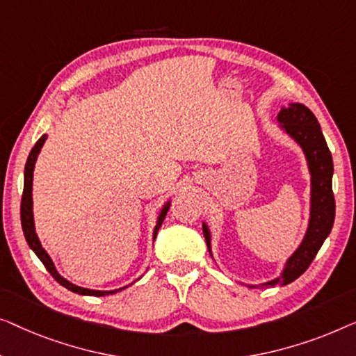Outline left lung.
Returning <instances> with one entry per match:
<instances>
[{
    "label": "left lung",
    "instance_id": "1",
    "mask_svg": "<svg viewBox=\"0 0 356 356\" xmlns=\"http://www.w3.org/2000/svg\"><path fill=\"white\" fill-rule=\"evenodd\" d=\"M277 121L282 129L297 140L300 147L307 154L309 172H312V218L302 245L297 252L289 258L282 276L261 284L259 287H276L293 282L307 271L309 264L316 257L319 248L324 243L330 229L334 226L335 218V200L332 192V154H330L326 138L321 132L318 119L307 106L300 103H292L287 109H280ZM203 234L209 248V232L203 224Z\"/></svg>",
    "mask_w": 356,
    "mask_h": 356
}]
</instances>
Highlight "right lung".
Masks as SVG:
<instances>
[{
	"mask_svg": "<svg viewBox=\"0 0 356 356\" xmlns=\"http://www.w3.org/2000/svg\"><path fill=\"white\" fill-rule=\"evenodd\" d=\"M44 140H47V135H42V137L38 138V142L35 143V147L32 148V152H30L29 158H27L26 171H24V192H22V200H21V222H22V230H24V235H26L29 247L33 250L35 254H37V257L40 258V261L44 264V268L48 269V273L51 274L54 280H58V282L61 284L63 287L71 290V292H76V293H80V295H93V297H103V295L116 293L118 290H111V292H102V290H90V289L79 287V285H74V284L69 282V280L59 276L56 268H54V264L51 261V258H49L48 253L44 252V248L42 247V243H40L37 234H35L33 213H32V179H33L35 161H37V156H38L40 149H42V147H43ZM168 209H169V203L163 208L161 214H159L158 224H156V227H154V232H153V238H156V234H158L159 227H161L164 218H166ZM124 289H126V287H124ZM119 290H122V289H119Z\"/></svg>",
	"mask_w": 356,
	"mask_h": 356,
	"instance_id": "add662e5",
	"label": "right lung"
}]
</instances>
